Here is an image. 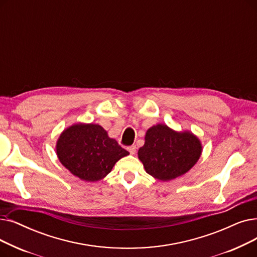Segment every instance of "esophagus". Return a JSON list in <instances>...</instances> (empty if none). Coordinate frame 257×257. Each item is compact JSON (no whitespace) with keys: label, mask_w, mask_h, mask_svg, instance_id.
Returning a JSON list of instances; mask_svg holds the SVG:
<instances>
[{"label":"esophagus","mask_w":257,"mask_h":257,"mask_svg":"<svg viewBox=\"0 0 257 257\" xmlns=\"http://www.w3.org/2000/svg\"><path fill=\"white\" fill-rule=\"evenodd\" d=\"M128 151L130 152V154H135L137 152V146H135V145H133V146L128 147Z\"/></svg>","instance_id":"esophagus-1"}]
</instances>
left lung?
Instances as JSON below:
<instances>
[{"label":"left lung","mask_w":257,"mask_h":257,"mask_svg":"<svg viewBox=\"0 0 257 257\" xmlns=\"http://www.w3.org/2000/svg\"><path fill=\"white\" fill-rule=\"evenodd\" d=\"M202 153L199 140L190 132H175L166 125L151 127L139 150L145 170L156 180L171 181L190 170Z\"/></svg>","instance_id":"8db88e82"}]
</instances>
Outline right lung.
<instances>
[{
  "label": "right lung",
  "mask_w": 257,
  "mask_h": 257,
  "mask_svg": "<svg viewBox=\"0 0 257 257\" xmlns=\"http://www.w3.org/2000/svg\"><path fill=\"white\" fill-rule=\"evenodd\" d=\"M60 162L73 175L86 182L105 177L114 164L129 152L108 138L99 125L76 124L66 129L57 144Z\"/></svg>",
  "instance_id": "1"
}]
</instances>
